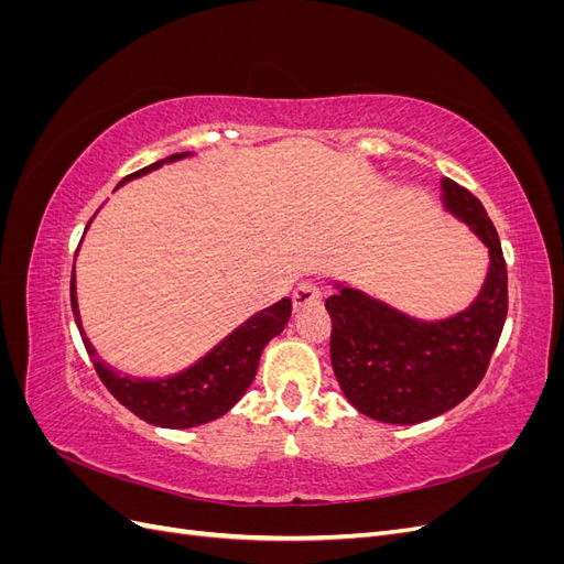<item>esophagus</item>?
I'll return each instance as SVG.
<instances>
[{
  "instance_id": "obj_1",
  "label": "esophagus",
  "mask_w": 564,
  "mask_h": 564,
  "mask_svg": "<svg viewBox=\"0 0 564 564\" xmlns=\"http://www.w3.org/2000/svg\"><path fill=\"white\" fill-rule=\"evenodd\" d=\"M292 303H294V311H296V313H301V311H305V308H313V305H319V303H322L319 289H317L315 284H311V282H303V284L296 289V292H294Z\"/></svg>"
}]
</instances>
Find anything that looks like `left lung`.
Wrapping results in <instances>:
<instances>
[{"label": "left lung", "instance_id": "1", "mask_svg": "<svg viewBox=\"0 0 564 564\" xmlns=\"http://www.w3.org/2000/svg\"><path fill=\"white\" fill-rule=\"evenodd\" d=\"M442 212L487 247L489 265L477 296L449 317L421 319L334 282L324 303L332 317V367L357 412L392 425H414L449 412L482 381L508 313V275L499 235L480 199L440 181Z\"/></svg>", "mask_w": 564, "mask_h": 564}]
</instances>
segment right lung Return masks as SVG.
Masks as SVG:
<instances>
[{
  "label": "right lung",
  "instance_id": "right-lung-1",
  "mask_svg": "<svg viewBox=\"0 0 564 564\" xmlns=\"http://www.w3.org/2000/svg\"><path fill=\"white\" fill-rule=\"evenodd\" d=\"M193 155L195 152H176V155H169L166 160H160L141 169V172L127 176L117 187H122L131 178H141L150 172H155V169L164 164L181 162ZM70 303L84 348H87L91 357L98 379L106 383L115 400L119 404H124L129 412H133L145 423L176 431L195 429V425L209 423L228 414L251 386L256 369H259L263 348L278 334H282L289 317H292V299H282L278 303H272L270 308L253 313L249 319H245L240 327L232 329L224 340H218L207 355H202L195 365L164 379H139L131 377V373H119L112 367H108L98 357L89 336L84 334L77 303L75 270L70 280Z\"/></svg>",
  "mask_w": 564,
  "mask_h": 564
}]
</instances>
